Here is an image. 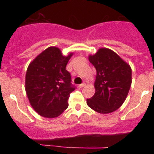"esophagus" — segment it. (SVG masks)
Masks as SVG:
<instances>
[{
  "label": "esophagus",
  "instance_id": "34e87169",
  "mask_svg": "<svg viewBox=\"0 0 154 154\" xmlns=\"http://www.w3.org/2000/svg\"><path fill=\"white\" fill-rule=\"evenodd\" d=\"M84 86H85V83H82L80 84V85H78V87L79 88V89H82V88H83Z\"/></svg>",
  "mask_w": 154,
  "mask_h": 154
}]
</instances>
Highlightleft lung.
I'll list each match as a JSON object with an SVG mask.
<instances>
[{
	"instance_id": "8db88e82",
	"label": "left lung",
	"mask_w": 154,
	"mask_h": 154,
	"mask_svg": "<svg viewBox=\"0 0 154 154\" xmlns=\"http://www.w3.org/2000/svg\"><path fill=\"white\" fill-rule=\"evenodd\" d=\"M89 60L96 69L94 86L96 92L87 105L102 114L112 112L126 100L132 83L130 65L112 50L101 48Z\"/></svg>"
}]
</instances>
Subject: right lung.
Returning a JSON list of instances; mask_svg holds the SVG:
<instances>
[{"label": "right lung", "instance_id": "right-lung-1", "mask_svg": "<svg viewBox=\"0 0 154 154\" xmlns=\"http://www.w3.org/2000/svg\"><path fill=\"white\" fill-rule=\"evenodd\" d=\"M72 55L71 52L65 56L58 48L51 46L28 65L25 91L32 108L43 117H58L69 106L68 99L75 88L65 68Z\"/></svg>", "mask_w": 154, "mask_h": 154}]
</instances>
